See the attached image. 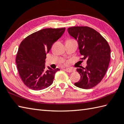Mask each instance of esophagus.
Returning <instances> with one entry per match:
<instances>
[{
  "instance_id": "1",
  "label": "esophagus",
  "mask_w": 124,
  "mask_h": 124,
  "mask_svg": "<svg viewBox=\"0 0 124 124\" xmlns=\"http://www.w3.org/2000/svg\"><path fill=\"white\" fill-rule=\"evenodd\" d=\"M65 70L68 73H72L73 72H74V70H73L72 68H66L65 69Z\"/></svg>"
}]
</instances>
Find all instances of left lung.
I'll return each instance as SVG.
<instances>
[{"label": "left lung", "mask_w": 124, "mask_h": 124, "mask_svg": "<svg viewBox=\"0 0 124 124\" xmlns=\"http://www.w3.org/2000/svg\"><path fill=\"white\" fill-rule=\"evenodd\" d=\"M68 32L77 40L83 56L81 60H87L85 68L77 69L80 79L74 85L81 89H91L101 81L108 70L110 59L109 45L99 33L89 27H70Z\"/></svg>", "instance_id": "left-lung-1"}]
</instances>
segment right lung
<instances>
[{
  "mask_svg": "<svg viewBox=\"0 0 124 124\" xmlns=\"http://www.w3.org/2000/svg\"><path fill=\"white\" fill-rule=\"evenodd\" d=\"M65 29H43L28 35L21 43L16 63L21 78L29 89L41 90L53 83L55 73L60 69L52 70L49 67L45 68L46 56Z\"/></svg>",
  "mask_w": 124,
  "mask_h": 124,
  "instance_id": "add662e5",
  "label": "right lung"
}]
</instances>
